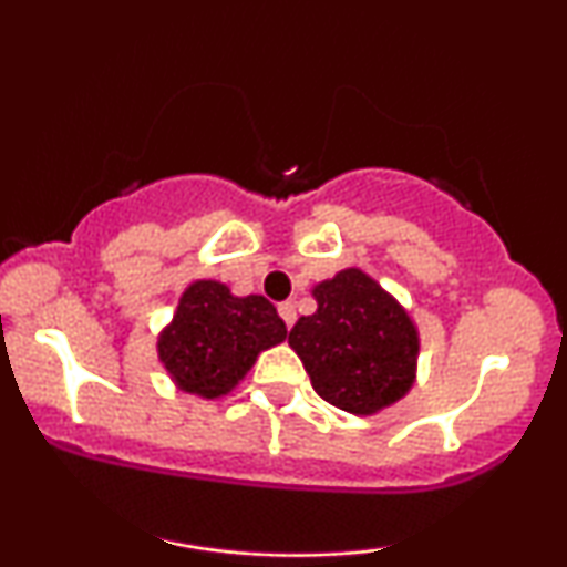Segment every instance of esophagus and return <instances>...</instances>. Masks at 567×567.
Segmentation results:
<instances>
[{
  "instance_id": "esophagus-1",
  "label": "esophagus",
  "mask_w": 567,
  "mask_h": 567,
  "mask_svg": "<svg viewBox=\"0 0 567 567\" xmlns=\"http://www.w3.org/2000/svg\"><path fill=\"white\" fill-rule=\"evenodd\" d=\"M277 311H279V317H282V322L288 324V328H292V322H296V303H290V301L279 303Z\"/></svg>"
}]
</instances>
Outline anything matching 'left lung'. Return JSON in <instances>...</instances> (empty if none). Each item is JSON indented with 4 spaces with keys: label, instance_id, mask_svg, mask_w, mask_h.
I'll list each match as a JSON object with an SVG mask.
<instances>
[{
    "label": "left lung",
    "instance_id": "8db88e82",
    "mask_svg": "<svg viewBox=\"0 0 567 567\" xmlns=\"http://www.w3.org/2000/svg\"><path fill=\"white\" fill-rule=\"evenodd\" d=\"M317 311L292 324L288 343L330 405L370 415L408 394L419 330L365 271L347 269L315 288Z\"/></svg>",
    "mask_w": 567,
    "mask_h": 567
}]
</instances>
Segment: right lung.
Segmentation results:
<instances>
[{
    "label": "right lung",
    "mask_w": 567,
    "mask_h": 567,
    "mask_svg": "<svg viewBox=\"0 0 567 567\" xmlns=\"http://www.w3.org/2000/svg\"><path fill=\"white\" fill-rule=\"evenodd\" d=\"M288 328L264 296H231L213 279L188 285L178 311L159 336V360L184 392H231L264 349L285 341Z\"/></svg>",
    "instance_id": "1"
}]
</instances>
